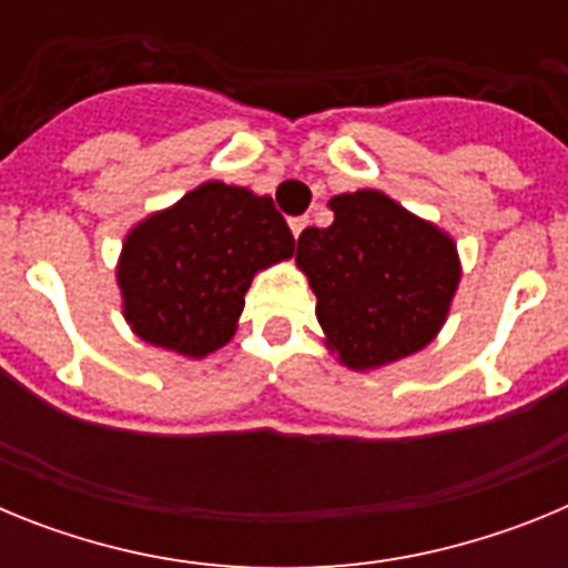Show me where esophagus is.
I'll return each mask as SVG.
<instances>
[{
  "instance_id": "1",
  "label": "esophagus",
  "mask_w": 568,
  "mask_h": 568,
  "mask_svg": "<svg viewBox=\"0 0 568 568\" xmlns=\"http://www.w3.org/2000/svg\"><path fill=\"white\" fill-rule=\"evenodd\" d=\"M307 227H310L307 215H298V219H293V222H290V230H293L295 239H298V235L304 233V230H307Z\"/></svg>"
}]
</instances>
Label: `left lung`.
Instances as JSON below:
<instances>
[{
    "instance_id": "8db88e82",
    "label": "left lung",
    "mask_w": 568,
    "mask_h": 568,
    "mask_svg": "<svg viewBox=\"0 0 568 568\" xmlns=\"http://www.w3.org/2000/svg\"><path fill=\"white\" fill-rule=\"evenodd\" d=\"M329 210L333 224L304 230L295 250L327 349L355 373L420 353L458 293L455 239L381 190L333 195Z\"/></svg>"
}]
</instances>
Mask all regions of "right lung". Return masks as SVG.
<instances>
[{"instance_id": "1", "label": "right lung", "mask_w": 568, "mask_h": 568, "mask_svg": "<svg viewBox=\"0 0 568 568\" xmlns=\"http://www.w3.org/2000/svg\"><path fill=\"white\" fill-rule=\"evenodd\" d=\"M293 253L270 195L213 179L128 230L115 264L122 315L144 344L207 358L239 329L255 273Z\"/></svg>"}]
</instances>
